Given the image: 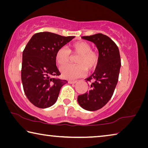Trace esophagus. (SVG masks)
I'll return each mask as SVG.
<instances>
[{
	"mask_svg": "<svg viewBox=\"0 0 148 148\" xmlns=\"http://www.w3.org/2000/svg\"><path fill=\"white\" fill-rule=\"evenodd\" d=\"M77 81H72V80H69V83L70 84H74V83H76Z\"/></svg>",
	"mask_w": 148,
	"mask_h": 148,
	"instance_id": "34e87169",
	"label": "esophagus"
}]
</instances>
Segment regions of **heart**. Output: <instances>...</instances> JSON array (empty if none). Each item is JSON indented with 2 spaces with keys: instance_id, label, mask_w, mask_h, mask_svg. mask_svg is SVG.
Listing matches in <instances>:
<instances>
[{
  "instance_id": "heart-1",
  "label": "heart",
  "mask_w": 148,
  "mask_h": 148,
  "mask_svg": "<svg viewBox=\"0 0 148 148\" xmlns=\"http://www.w3.org/2000/svg\"><path fill=\"white\" fill-rule=\"evenodd\" d=\"M87 42L78 41L71 45L69 50L65 47L59 49L56 54V62L60 66L66 65L71 60V53L79 55L76 60L77 65H67L61 69L62 76L67 79L82 77L88 71L95 69L99 62V54Z\"/></svg>"
}]
</instances>
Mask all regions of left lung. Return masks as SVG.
Instances as JSON below:
<instances>
[{
  "label": "left lung",
  "mask_w": 148,
  "mask_h": 148,
  "mask_svg": "<svg viewBox=\"0 0 148 148\" xmlns=\"http://www.w3.org/2000/svg\"><path fill=\"white\" fill-rule=\"evenodd\" d=\"M82 38L95 43L99 52V62L94 73L86 82L89 90L77 97L83 109L94 111L102 108L111 98L119 80L121 60L117 45L108 36L96 34Z\"/></svg>",
  "instance_id": "8db88e82"
}]
</instances>
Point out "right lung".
<instances>
[{"mask_svg":"<svg viewBox=\"0 0 148 148\" xmlns=\"http://www.w3.org/2000/svg\"><path fill=\"white\" fill-rule=\"evenodd\" d=\"M51 32L34 34L23 52L21 79L26 97L39 108L52 106L57 101L66 80L56 78L61 74L56 54L60 48L74 38Z\"/></svg>","mask_w":148,"mask_h":148,"instance_id":"1","label":"right lung"}]
</instances>
